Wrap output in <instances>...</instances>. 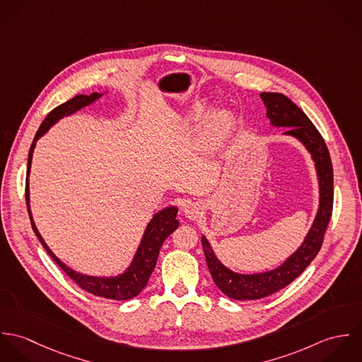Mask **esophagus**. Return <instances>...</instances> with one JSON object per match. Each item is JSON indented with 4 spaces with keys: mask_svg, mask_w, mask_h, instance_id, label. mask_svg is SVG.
Instances as JSON below:
<instances>
[{
    "mask_svg": "<svg viewBox=\"0 0 362 362\" xmlns=\"http://www.w3.org/2000/svg\"><path fill=\"white\" fill-rule=\"evenodd\" d=\"M184 213L191 220H198L204 214V206L199 202H191L184 207Z\"/></svg>",
    "mask_w": 362,
    "mask_h": 362,
    "instance_id": "34e87169",
    "label": "esophagus"
}]
</instances>
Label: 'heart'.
Returning a JSON list of instances; mask_svg holds the SVG:
<instances>
[{
    "instance_id": "b5f03b06",
    "label": "heart",
    "mask_w": 362,
    "mask_h": 362,
    "mask_svg": "<svg viewBox=\"0 0 362 362\" xmlns=\"http://www.w3.org/2000/svg\"><path fill=\"white\" fill-rule=\"evenodd\" d=\"M206 111V103L199 102L192 107L188 115V119L191 122H199L205 117ZM231 121H233V115L227 108H217L213 112H210L204 127V141L209 145H213L217 141H220L226 135L227 129L230 128Z\"/></svg>"
}]
</instances>
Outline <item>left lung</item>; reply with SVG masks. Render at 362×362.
Listing matches in <instances>:
<instances>
[{
  "label": "left lung",
  "mask_w": 362,
  "mask_h": 362,
  "mask_svg": "<svg viewBox=\"0 0 362 362\" xmlns=\"http://www.w3.org/2000/svg\"><path fill=\"white\" fill-rule=\"evenodd\" d=\"M266 117L274 127L288 128L284 135L298 139L310 152L319 181V207L301 247L279 267L263 273L241 274L226 267L214 255L206 237H202L207 267L214 284L233 300H259L288 286L317 255L333 209V167L327 146L307 114L281 93H260Z\"/></svg>",
  "instance_id": "1"
}]
</instances>
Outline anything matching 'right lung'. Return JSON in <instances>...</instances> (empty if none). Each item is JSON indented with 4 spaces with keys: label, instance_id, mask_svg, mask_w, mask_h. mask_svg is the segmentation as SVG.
Masks as SVG:
<instances>
[{
    "label": "right lung",
    "instance_id": "add662e5",
    "mask_svg": "<svg viewBox=\"0 0 362 362\" xmlns=\"http://www.w3.org/2000/svg\"><path fill=\"white\" fill-rule=\"evenodd\" d=\"M100 98H102V93H92L89 96L78 95V96L72 98L71 100L55 107L47 114L46 119L42 122V125L33 139V144L30 146V151H29L28 173H26L28 178H26V189H25L26 191V205H28V211L30 216V223H32L33 231L36 233L42 245L45 247L47 254L52 257V260L81 288H83L85 291L93 294V296H98V297H104V298H110V300H115V301H125V300H131V298L136 297L146 287L149 277L155 269L157 257H158V252H160V248H161L164 240L171 233H174L180 224L178 220L175 218L178 209L175 206H168L156 213L145 230V234L142 237V241L138 247L135 257L132 259L129 267L124 273H121L118 276H111V277H96V276H88V274H82V273L72 270L71 267H68L64 262H61L52 254V250L47 247V244L45 243L43 237L40 235L39 230L35 226L32 211H30V205H29V173H30L32 156H33L36 142L39 141V138H42L50 129V127H52L57 121H59L62 117L71 115V114L76 112L78 110L96 102Z\"/></svg>",
    "mask_w": 362,
    "mask_h": 362
}]
</instances>
